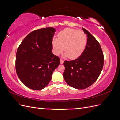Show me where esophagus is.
Returning a JSON list of instances; mask_svg holds the SVG:
<instances>
[{
  "label": "esophagus",
  "instance_id": "esophagus-1",
  "mask_svg": "<svg viewBox=\"0 0 120 120\" xmlns=\"http://www.w3.org/2000/svg\"><path fill=\"white\" fill-rule=\"evenodd\" d=\"M60 63H61V64H63V62H64V61H63L62 59H60Z\"/></svg>",
  "mask_w": 120,
  "mask_h": 120
}]
</instances>
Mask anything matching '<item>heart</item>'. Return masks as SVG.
Returning <instances> with one entry per match:
<instances>
[{
    "mask_svg": "<svg viewBox=\"0 0 120 120\" xmlns=\"http://www.w3.org/2000/svg\"><path fill=\"white\" fill-rule=\"evenodd\" d=\"M87 38L83 32L77 30L67 28L58 34V38H53L52 47L56 55L62 52L64 47L65 57L74 59L82 54L85 50Z\"/></svg>",
    "mask_w": 120,
    "mask_h": 120,
    "instance_id": "1",
    "label": "heart"
}]
</instances>
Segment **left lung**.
<instances>
[{
  "label": "left lung",
  "mask_w": 120,
  "mask_h": 120,
  "mask_svg": "<svg viewBox=\"0 0 120 120\" xmlns=\"http://www.w3.org/2000/svg\"><path fill=\"white\" fill-rule=\"evenodd\" d=\"M87 36L85 50L78 58L63 63V78L68 85L77 89L91 86L99 77L104 65V55L99 43L88 30L83 28Z\"/></svg>",
  "instance_id": "obj_1"
}]
</instances>
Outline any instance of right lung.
I'll return each instance as SVG.
<instances>
[{
	"label": "right lung",
	"mask_w": 120,
	"mask_h": 120,
	"mask_svg": "<svg viewBox=\"0 0 120 120\" xmlns=\"http://www.w3.org/2000/svg\"><path fill=\"white\" fill-rule=\"evenodd\" d=\"M56 29L52 27L30 32L18 47L15 68L22 83L32 90L46 86L60 64V59L52 52V41Z\"/></svg>",
	"instance_id": "obj_1"
}]
</instances>
